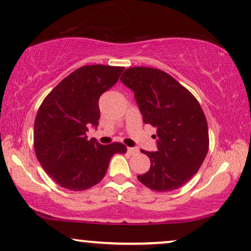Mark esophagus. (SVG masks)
Here are the masks:
<instances>
[{
  "label": "esophagus",
  "mask_w": 251,
  "mask_h": 251,
  "mask_svg": "<svg viewBox=\"0 0 251 251\" xmlns=\"http://www.w3.org/2000/svg\"><path fill=\"white\" fill-rule=\"evenodd\" d=\"M128 153L130 154V155H133V154L138 153V149H135V147H128Z\"/></svg>",
  "instance_id": "esophagus-1"
}]
</instances>
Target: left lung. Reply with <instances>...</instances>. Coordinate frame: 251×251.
<instances>
[{
  "mask_svg": "<svg viewBox=\"0 0 251 251\" xmlns=\"http://www.w3.org/2000/svg\"><path fill=\"white\" fill-rule=\"evenodd\" d=\"M121 81L131 89L144 123L156 128L157 152L142 151L151 160L137 178L156 192L177 190L187 183L207 156V119L197 98L166 72L130 67Z\"/></svg>",
  "mask_w": 251,
  "mask_h": 251,
  "instance_id": "left-lung-1",
  "label": "left lung"
}]
</instances>
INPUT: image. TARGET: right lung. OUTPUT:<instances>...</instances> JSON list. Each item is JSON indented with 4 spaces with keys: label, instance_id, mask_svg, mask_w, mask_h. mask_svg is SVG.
I'll list each match as a JSON object with an SVG mask.
<instances>
[{
    "label": "right lung",
    "instance_id": "obj_1",
    "mask_svg": "<svg viewBox=\"0 0 251 251\" xmlns=\"http://www.w3.org/2000/svg\"><path fill=\"white\" fill-rule=\"evenodd\" d=\"M125 67L88 65L75 70L44 98L34 122V149L43 169L61 187L84 191L98 184L121 143L88 140L98 126L99 97L118 82Z\"/></svg>",
    "mask_w": 251,
    "mask_h": 251
}]
</instances>
